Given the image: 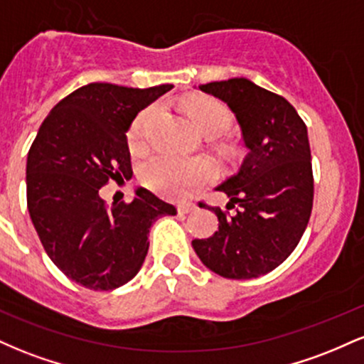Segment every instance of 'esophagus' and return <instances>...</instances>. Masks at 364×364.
<instances>
[{"instance_id":"1","label":"esophagus","mask_w":364,"mask_h":364,"mask_svg":"<svg viewBox=\"0 0 364 364\" xmlns=\"http://www.w3.org/2000/svg\"><path fill=\"white\" fill-rule=\"evenodd\" d=\"M196 208L198 207H196L195 202H183L178 205V212L179 214H190V212L196 210Z\"/></svg>"}]
</instances>
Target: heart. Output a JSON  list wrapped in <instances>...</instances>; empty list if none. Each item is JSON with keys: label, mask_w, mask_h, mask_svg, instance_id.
I'll return each mask as SVG.
<instances>
[{"label": "heart", "mask_w": 364, "mask_h": 364, "mask_svg": "<svg viewBox=\"0 0 364 364\" xmlns=\"http://www.w3.org/2000/svg\"><path fill=\"white\" fill-rule=\"evenodd\" d=\"M186 109L203 135L220 136L231 128V112L223 102L214 99H195L186 104ZM156 112V107H149L136 116L128 132L129 144L140 145L144 141L145 132ZM212 173L214 169L207 159H181L168 152H159L144 162L140 174L141 181L157 193L181 198L200 183L207 181Z\"/></svg>", "instance_id": "1"}]
</instances>
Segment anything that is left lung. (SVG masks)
I'll list each match as a JSON object with an SVG mask.
<instances>
[{
    "label": "left lung",
    "instance_id": "1",
    "mask_svg": "<svg viewBox=\"0 0 364 364\" xmlns=\"http://www.w3.org/2000/svg\"><path fill=\"white\" fill-rule=\"evenodd\" d=\"M198 89L235 112L248 154L235 176L217 186L229 196L225 208L236 207V212L212 207L219 231L191 245L212 272L225 279L260 277L294 252L310 220L313 171L306 124L286 99L248 78Z\"/></svg>",
    "mask_w": 364,
    "mask_h": 364
}]
</instances>
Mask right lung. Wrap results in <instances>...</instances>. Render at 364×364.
Returning <instances> with one entry per match:
<instances>
[{
	"label": "right lung",
	"instance_id": "add662e5",
	"mask_svg": "<svg viewBox=\"0 0 364 364\" xmlns=\"http://www.w3.org/2000/svg\"><path fill=\"white\" fill-rule=\"evenodd\" d=\"M171 83L132 89L89 83L66 95L41 124L27 156V207L54 265L87 289L111 291L139 274L149 229L176 208L145 188L132 203L106 205L99 190L132 178L127 132Z\"/></svg>",
	"mask_w": 364,
	"mask_h": 364
}]
</instances>
